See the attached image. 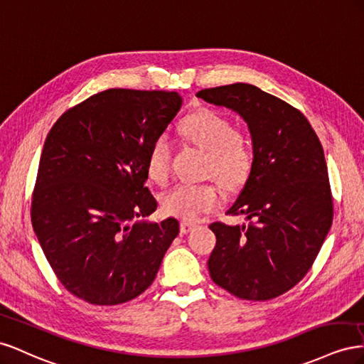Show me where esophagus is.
Listing matches in <instances>:
<instances>
[{"label": "esophagus", "instance_id": "34e87169", "mask_svg": "<svg viewBox=\"0 0 364 364\" xmlns=\"http://www.w3.org/2000/svg\"><path fill=\"white\" fill-rule=\"evenodd\" d=\"M195 227H196V224L192 223V221H181V225H180L183 233H189L192 228H195Z\"/></svg>", "mask_w": 364, "mask_h": 364}]
</instances>
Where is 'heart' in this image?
<instances>
[{
    "instance_id": "1",
    "label": "heart",
    "mask_w": 364,
    "mask_h": 364,
    "mask_svg": "<svg viewBox=\"0 0 364 364\" xmlns=\"http://www.w3.org/2000/svg\"><path fill=\"white\" fill-rule=\"evenodd\" d=\"M180 137L204 151V173L213 175L225 189L242 184L255 164V149L245 132L235 129L230 119L215 111H200L186 117L178 127ZM172 143L168 137L155 139L146 155V173L149 180L164 184L169 178ZM220 195L212 183H181L163 196V210L192 220L210 210L218 204Z\"/></svg>"
}]
</instances>
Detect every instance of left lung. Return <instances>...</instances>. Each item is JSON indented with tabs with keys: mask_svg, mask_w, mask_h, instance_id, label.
<instances>
[{
	"mask_svg": "<svg viewBox=\"0 0 364 364\" xmlns=\"http://www.w3.org/2000/svg\"><path fill=\"white\" fill-rule=\"evenodd\" d=\"M196 97L240 114L255 149L253 169L227 210L250 223L210 224V277L240 299H274L305 277L332 224L323 148L302 112L255 85L205 88Z\"/></svg>",
	"mask_w": 364,
	"mask_h": 364,
	"instance_id": "8db88e82",
	"label": "left lung"
}]
</instances>
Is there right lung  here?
<instances>
[{
	"label": "right lung",
	"instance_id": "add662e5",
	"mask_svg": "<svg viewBox=\"0 0 364 364\" xmlns=\"http://www.w3.org/2000/svg\"><path fill=\"white\" fill-rule=\"evenodd\" d=\"M181 102L175 91L109 88L67 109L48 132L32 224L59 282L88 304L140 296L180 232L175 218H143L157 210L144 186L146 155Z\"/></svg>",
	"mask_w": 364,
	"mask_h": 364
}]
</instances>
